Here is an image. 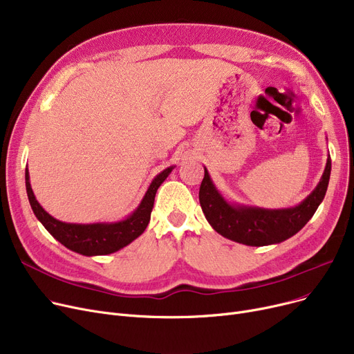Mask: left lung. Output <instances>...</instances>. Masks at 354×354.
I'll list each match as a JSON object with an SVG mask.
<instances>
[{"mask_svg": "<svg viewBox=\"0 0 354 354\" xmlns=\"http://www.w3.org/2000/svg\"><path fill=\"white\" fill-rule=\"evenodd\" d=\"M203 169L205 175L199 188V203L209 225L218 234L235 243L264 247L283 243L299 232L311 219L327 192L331 159L328 155L323 176L314 191L299 205L284 209H266L232 203L216 189L207 167Z\"/></svg>", "mask_w": 354, "mask_h": 354, "instance_id": "1", "label": "left lung"}]
</instances>
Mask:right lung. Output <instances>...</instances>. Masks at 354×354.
Returning <instances> with one entry per match:
<instances>
[{
    "label": "right lung",
    "instance_id": "add662e5",
    "mask_svg": "<svg viewBox=\"0 0 354 354\" xmlns=\"http://www.w3.org/2000/svg\"><path fill=\"white\" fill-rule=\"evenodd\" d=\"M175 166L166 167L153 178L138 208L118 222H95V224H71L53 218L35 199L30 185V175L26 167V188L31 209L44 228L66 248L87 257L107 255L129 245L146 230L153 208L155 195Z\"/></svg>",
    "mask_w": 354,
    "mask_h": 354
}]
</instances>
